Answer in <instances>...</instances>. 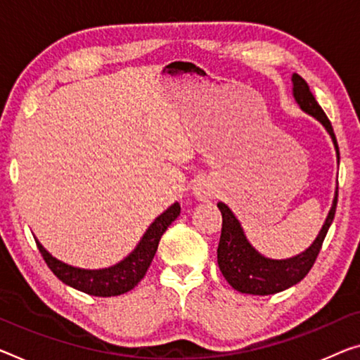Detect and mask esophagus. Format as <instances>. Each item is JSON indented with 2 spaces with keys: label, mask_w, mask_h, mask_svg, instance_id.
Wrapping results in <instances>:
<instances>
[{
  "label": "esophagus",
  "mask_w": 360,
  "mask_h": 360,
  "mask_svg": "<svg viewBox=\"0 0 360 360\" xmlns=\"http://www.w3.org/2000/svg\"><path fill=\"white\" fill-rule=\"evenodd\" d=\"M195 195L199 199H206V198H211L212 196V190H211V186H209L207 184H204V181H201V184L195 185Z\"/></svg>",
  "instance_id": "obj_1"
}]
</instances>
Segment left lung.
Masks as SVG:
<instances>
[{"label":"left lung","instance_id":"left-lung-1","mask_svg":"<svg viewBox=\"0 0 360 360\" xmlns=\"http://www.w3.org/2000/svg\"><path fill=\"white\" fill-rule=\"evenodd\" d=\"M292 95H295L302 110L314 115L327 129L331 135V140L335 143L336 156H338L340 162V148L333 134V127H331V122L327 114L323 112V109L315 101L306 80L297 74H292ZM336 202H338V190H336L333 206L330 209L328 217L325 220V225L320 230L314 245L309 250L301 252L300 256L285 259V261H274V259L261 256L248 243L240 222H238L229 206H225L224 202H219L217 207L222 212V233H220L217 248V262L225 280L236 291L257 296L275 295V292H280L292 285L300 283L304 276L309 274V270L312 269L315 261H317L325 236H327V231L335 219Z\"/></svg>","mask_w":360,"mask_h":360}]
</instances>
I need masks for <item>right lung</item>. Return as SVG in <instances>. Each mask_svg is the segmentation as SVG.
<instances>
[{"label": "right lung", "instance_id": "right-lung-1", "mask_svg": "<svg viewBox=\"0 0 360 360\" xmlns=\"http://www.w3.org/2000/svg\"><path fill=\"white\" fill-rule=\"evenodd\" d=\"M180 215V204L175 202L167 211L159 215L154 220L153 225L149 226L148 231L143 236L140 245L136 250L130 254L129 257L124 259L122 262L114 265L110 269L103 270H84L68 265L64 262L54 259L40 243L37 241L38 251L41 252L43 259L51 272L63 281V283L72 286V288L84 291L86 295L109 297L119 296L124 292L134 290L135 286L143 280L146 275L149 265H151L154 254L158 251L159 241L167 226Z\"/></svg>", "mask_w": 360, "mask_h": 360}]
</instances>
